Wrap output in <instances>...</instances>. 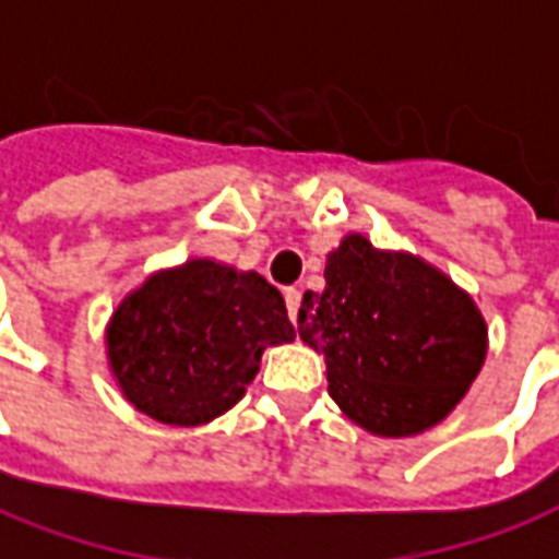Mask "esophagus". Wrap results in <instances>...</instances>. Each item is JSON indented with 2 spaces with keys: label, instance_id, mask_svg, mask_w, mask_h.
Returning a JSON list of instances; mask_svg holds the SVG:
<instances>
[{
  "label": "esophagus",
  "instance_id": "esophagus-1",
  "mask_svg": "<svg viewBox=\"0 0 559 559\" xmlns=\"http://www.w3.org/2000/svg\"><path fill=\"white\" fill-rule=\"evenodd\" d=\"M284 302H287V314H290V320L296 323V314H299V302H302V293L296 290V287H287V290H284Z\"/></svg>",
  "mask_w": 559,
  "mask_h": 559
}]
</instances>
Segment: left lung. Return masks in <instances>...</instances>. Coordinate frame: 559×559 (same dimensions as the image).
<instances>
[{
	"label": "left lung",
	"mask_w": 559,
	"mask_h": 559,
	"mask_svg": "<svg viewBox=\"0 0 559 559\" xmlns=\"http://www.w3.org/2000/svg\"><path fill=\"white\" fill-rule=\"evenodd\" d=\"M308 290L299 338L326 357L330 393L374 436H415L451 415L481 372L487 326L469 293L412 253L347 236Z\"/></svg>",
	"instance_id": "8db88e82"
}]
</instances>
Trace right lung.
<instances>
[{
  "label": "right lung",
  "mask_w": 559,
  "mask_h": 559,
  "mask_svg": "<svg viewBox=\"0 0 559 559\" xmlns=\"http://www.w3.org/2000/svg\"><path fill=\"white\" fill-rule=\"evenodd\" d=\"M263 275L187 260L130 293L108 323V362L123 396L159 424L199 427L229 412L269 345L293 342Z\"/></svg>",
  "instance_id": "1"
}]
</instances>
